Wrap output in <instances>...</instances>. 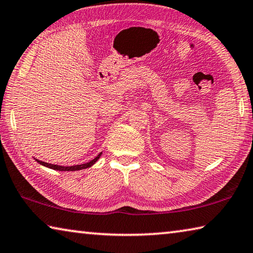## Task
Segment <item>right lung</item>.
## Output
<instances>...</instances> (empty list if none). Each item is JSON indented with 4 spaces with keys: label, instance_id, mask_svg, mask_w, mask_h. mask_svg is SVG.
<instances>
[{
    "label": "right lung",
    "instance_id": "add662e5",
    "mask_svg": "<svg viewBox=\"0 0 253 253\" xmlns=\"http://www.w3.org/2000/svg\"><path fill=\"white\" fill-rule=\"evenodd\" d=\"M101 156V153L98 154V156H96L93 160H91L90 162L88 163H84V164H80V165H74V166H60V165H54V164H49V163H45V162H42L39 160H36L39 164L45 166V168H49V169H57V170H80V169H88V168H91V166L95 164V163L99 160V157Z\"/></svg>",
    "mask_w": 253,
    "mask_h": 253
}]
</instances>
